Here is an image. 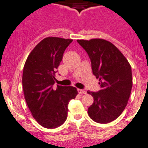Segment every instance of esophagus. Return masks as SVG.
I'll return each mask as SVG.
<instances>
[{"label": "esophagus", "mask_w": 148, "mask_h": 148, "mask_svg": "<svg viewBox=\"0 0 148 148\" xmlns=\"http://www.w3.org/2000/svg\"><path fill=\"white\" fill-rule=\"evenodd\" d=\"M77 91H78V93L79 94H85V93H86V91L83 89H78Z\"/></svg>", "instance_id": "1"}]
</instances>
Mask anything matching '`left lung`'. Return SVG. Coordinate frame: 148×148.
<instances>
[{"instance_id":"left-lung-1","label":"left lung","mask_w":148,"mask_h":148,"mask_svg":"<svg viewBox=\"0 0 148 148\" xmlns=\"http://www.w3.org/2000/svg\"><path fill=\"white\" fill-rule=\"evenodd\" d=\"M88 53L93 75L99 79L101 90L88 93L93 97L88 108L90 118L99 123H108L125 108L132 88L130 64L111 42L101 38L77 40Z\"/></svg>"}]
</instances>
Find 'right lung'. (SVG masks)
Returning <instances> with one entry per match:
<instances>
[{
  "label": "right lung",
  "instance_id": "obj_1",
  "mask_svg": "<svg viewBox=\"0 0 148 148\" xmlns=\"http://www.w3.org/2000/svg\"><path fill=\"white\" fill-rule=\"evenodd\" d=\"M72 39L48 37L35 47L25 63L23 87L25 99L33 117L47 128H55L64 123L68 105L78 92L72 86L57 85L55 73L63 55Z\"/></svg>",
  "mask_w": 148,
  "mask_h": 148
}]
</instances>
